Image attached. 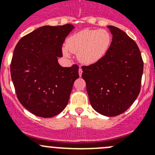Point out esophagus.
Instances as JSON below:
<instances>
[{
    "mask_svg": "<svg viewBox=\"0 0 155 155\" xmlns=\"http://www.w3.org/2000/svg\"><path fill=\"white\" fill-rule=\"evenodd\" d=\"M82 69L81 68H79V70H78V73H79V75H80V77H81V74H82Z\"/></svg>",
    "mask_w": 155,
    "mask_h": 155,
    "instance_id": "obj_1",
    "label": "esophagus"
}]
</instances>
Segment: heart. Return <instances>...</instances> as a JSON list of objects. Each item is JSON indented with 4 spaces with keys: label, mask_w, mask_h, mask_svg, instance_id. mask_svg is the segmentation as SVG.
<instances>
[{
    "label": "heart",
    "mask_w": 155,
    "mask_h": 155,
    "mask_svg": "<svg viewBox=\"0 0 155 155\" xmlns=\"http://www.w3.org/2000/svg\"><path fill=\"white\" fill-rule=\"evenodd\" d=\"M111 41L110 34L106 30L84 29L67 39L63 53L67 57H69V51L77 53L81 63L89 65L99 61L106 54Z\"/></svg>",
    "instance_id": "1"
}]
</instances>
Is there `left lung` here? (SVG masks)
<instances>
[{"instance_id": "obj_1", "label": "left lung", "mask_w": 155, "mask_h": 155, "mask_svg": "<svg viewBox=\"0 0 155 155\" xmlns=\"http://www.w3.org/2000/svg\"><path fill=\"white\" fill-rule=\"evenodd\" d=\"M109 49L99 61L82 66L89 101L94 110L106 116L124 113L140 91L143 62L136 42L113 25Z\"/></svg>"}]
</instances>
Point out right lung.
Segmentation results:
<instances>
[{
  "instance_id": "right-lung-1",
  "label": "right lung",
  "mask_w": 155,
  "mask_h": 155,
  "mask_svg": "<svg viewBox=\"0 0 155 155\" xmlns=\"http://www.w3.org/2000/svg\"><path fill=\"white\" fill-rule=\"evenodd\" d=\"M73 25L39 27L21 38L14 50L11 75L19 102L30 113L50 118L68 105L74 82L79 78L78 66L63 68L65 38Z\"/></svg>"
}]
</instances>
